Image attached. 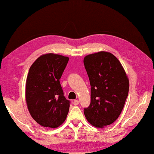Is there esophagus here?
<instances>
[{
	"label": "esophagus",
	"mask_w": 154,
	"mask_h": 154,
	"mask_svg": "<svg viewBox=\"0 0 154 154\" xmlns=\"http://www.w3.org/2000/svg\"><path fill=\"white\" fill-rule=\"evenodd\" d=\"M73 104H74V105H78L79 104V101L78 100H75L74 101V103H73Z\"/></svg>",
	"instance_id": "esophagus-1"
}]
</instances>
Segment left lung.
<instances>
[{
  "label": "left lung",
  "instance_id": "obj_1",
  "mask_svg": "<svg viewBox=\"0 0 154 154\" xmlns=\"http://www.w3.org/2000/svg\"><path fill=\"white\" fill-rule=\"evenodd\" d=\"M91 85V103L84 109L87 121L103 128L114 122L128 96L129 82L121 63L109 52L100 51L84 58Z\"/></svg>",
  "mask_w": 154,
  "mask_h": 154
}]
</instances>
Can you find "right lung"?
Segmentation results:
<instances>
[{
  "label": "right lung",
  "mask_w": 154,
  "mask_h": 154,
  "mask_svg": "<svg viewBox=\"0 0 154 154\" xmlns=\"http://www.w3.org/2000/svg\"><path fill=\"white\" fill-rule=\"evenodd\" d=\"M69 58L55 54H44L31 66L26 80L28 110L42 127L56 128L67 118L70 101L64 96L60 79Z\"/></svg>",
  "instance_id": "obj_1"
}]
</instances>
